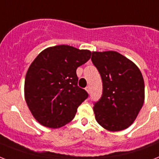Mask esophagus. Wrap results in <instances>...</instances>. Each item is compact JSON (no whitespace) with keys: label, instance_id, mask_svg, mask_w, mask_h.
<instances>
[{"label":"esophagus","instance_id":"1","mask_svg":"<svg viewBox=\"0 0 159 159\" xmlns=\"http://www.w3.org/2000/svg\"><path fill=\"white\" fill-rule=\"evenodd\" d=\"M86 91H87V92H88V93L91 92V87H90V86H86Z\"/></svg>","mask_w":159,"mask_h":159}]
</instances>
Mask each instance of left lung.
Returning a JSON list of instances; mask_svg holds the SVG:
<instances>
[{
	"label": "left lung",
	"mask_w": 159,
	"mask_h": 159,
	"mask_svg": "<svg viewBox=\"0 0 159 159\" xmlns=\"http://www.w3.org/2000/svg\"><path fill=\"white\" fill-rule=\"evenodd\" d=\"M91 54L103 82L101 97L94 103L95 119L109 131L124 130L133 123L144 104L142 74L133 62L116 51Z\"/></svg>",
	"instance_id": "1"
}]
</instances>
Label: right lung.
I'll return each instance as SVG.
<instances>
[{
	"label": "right lung",
	"mask_w": 159,
	"mask_h": 159,
	"mask_svg": "<svg viewBox=\"0 0 159 159\" xmlns=\"http://www.w3.org/2000/svg\"><path fill=\"white\" fill-rule=\"evenodd\" d=\"M90 50L60 45L44 50L28 68L24 95L42 125L59 128L71 122L88 93L77 86V68L91 59Z\"/></svg>",
	"instance_id": "1"
}]
</instances>
